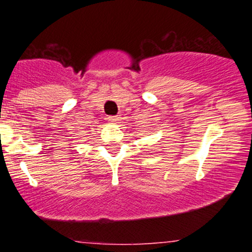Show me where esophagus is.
Returning a JSON list of instances; mask_svg holds the SVG:
<instances>
[{
  "label": "esophagus",
  "instance_id": "34e87169",
  "mask_svg": "<svg viewBox=\"0 0 252 252\" xmlns=\"http://www.w3.org/2000/svg\"><path fill=\"white\" fill-rule=\"evenodd\" d=\"M109 120L111 121V122H118V121L121 120V117L118 116V115L117 116H109Z\"/></svg>",
  "mask_w": 252,
  "mask_h": 252
}]
</instances>
